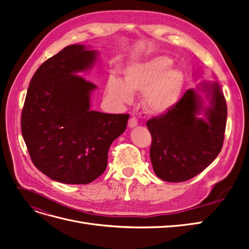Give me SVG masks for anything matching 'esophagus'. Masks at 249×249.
Segmentation results:
<instances>
[{"mask_svg": "<svg viewBox=\"0 0 249 249\" xmlns=\"http://www.w3.org/2000/svg\"><path fill=\"white\" fill-rule=\"evenodd\" d=\"M127 125H129V127H135V126H137V125H138L137 119L135 118V117H131V118L129 119V123H127Z\"/></svg>", "mask_w": 249, "mask_h": 249, "instance_id": "1", "label": "esophagus"}]
</instances>
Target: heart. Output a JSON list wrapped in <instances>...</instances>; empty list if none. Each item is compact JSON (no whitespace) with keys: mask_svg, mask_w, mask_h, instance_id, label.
I'll list each match as a JSON object with an SVG mask.
<instances>
[{"mask_svg":"<svg viewBox=\"0 0 249 249\" xmlns=\"http://www.w3.org/2000/svg\"><path fill=\"white\" fill-rule=\"evenodd\" d=\"M172 59L158 55L132 63L123 70L124 79L110 76L106 83L109 99L118 104H130L132 92H143V105L154 114H164L175 108L185 84L184 72L171 66Z\"/></svg>","mask_w":249,"mask_h":249,"instance_id":"1","label":"heart"}]
</instances>
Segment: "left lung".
Instances as JSON below:
<instances>
[{
    "label": "left lung",
    "instance_id": "left-lung-1",
    "mask_svg": "<svg viewBox=\"0 0 249 249\" xmlns=\"http://www.w3.org/2000/svg\"><path fill=\"white\" fill-rule=\"evenodd\" d=\"M206 92L209 106L198 93ZM202 111L205 118H199ZM228 107L219 83L201 82L188 89L169 112L149 119V156L154 171L165 182H185L206 169L222 148Z\"/></svg>",
    "mask_w": 249,
    "mask_h": 249
}]
</instances>
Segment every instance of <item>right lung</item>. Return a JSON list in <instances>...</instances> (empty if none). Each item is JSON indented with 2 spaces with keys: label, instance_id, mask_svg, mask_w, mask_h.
<instances>
[{
  "label": "right lung",
  "instance_id": "right-lung-1",
  "mask_svg": "<svg viewBox=\"0 0 249 249\" xmlns=\"http://www.w3.org/2000/svg\"><path fill=\"white\" fill-rule=\"evenodd\" d=\"M97 51L72 44L43 62L30 82L21 134L36 168L63 184L91 183L106 170L111 143L129 114L90 110L96 85L79 76L94 65Z\"/></svg>",
  "mask_w": 249,
  "mask_h": 249
}]
</instances>
